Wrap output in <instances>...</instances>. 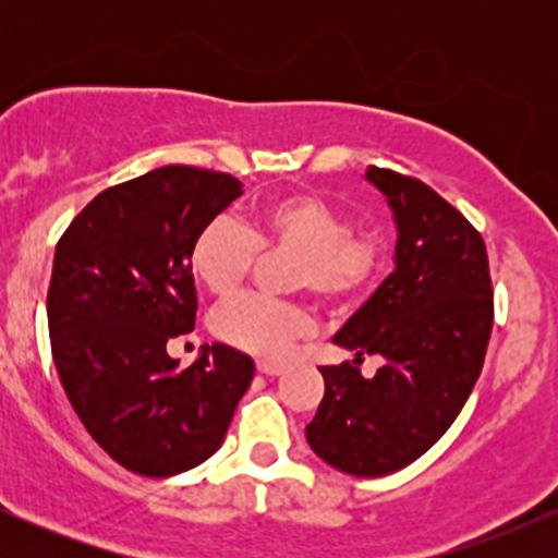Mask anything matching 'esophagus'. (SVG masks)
<instances>
[{
    "instance_id": "obj_1",
    "label": "esophagus",
    "mask_w": 558,
    "mask_h": 558,
    "mask_svg": "<svg viewBox=\"0 0 558 558\" xmlns=\"http://www.w3.org/2000/svg\"><path fill=\"white\" fill-rule=\"evenodd\" d=\"M257 369H259L262 375H267V377H278V375L286 373V364H280V362H259Z\"/></svg>"
}]
</instances>
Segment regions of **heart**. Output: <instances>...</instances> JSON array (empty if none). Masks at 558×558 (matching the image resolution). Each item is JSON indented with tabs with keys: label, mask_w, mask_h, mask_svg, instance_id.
Returning a JSON list of instances; mask_svg holds the SVG:
<instances>
[{
	"label": "heart",
	"mask_w": 558,
	"mask_h": 558,
	"mask_svg": "<svg viewBox=\"0 0 558 558\" xmlns=\"http://www.w3.org/2000/svg\"><path fill=\"white\" fill-rule=\"evenodd\" d=\"M259 252L296 254L291 288L338 306L377 283L390 259V233L375 222L351 226L349 215L323 196L283 194L259 204L246 226L230 215L209 220L191 246V272L213 296L226 299L239 291ZM213 325L235 349L278 360L315 328V317L299 301L246 293L222 304Z\"/></svg>",
	"instance_id": "heart-1"
}]
</instances>
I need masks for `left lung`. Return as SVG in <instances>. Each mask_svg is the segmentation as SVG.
I'll return each instance as SVG.
<instances>
[{"label": "left lung", "instance_id": "obj_1", "mask_svg": "<svg viewBox=\"0 0 558 558\" xmlns=\"http://www.w3.org/2000/svg\"><path fill=\"white\" fill-rule=\"evenodd\" d=\"M388 196L399 241L396 270L336 341L384 356L375 378L351 362L319 367L325 396L306 440L323 462L356 477L412 464L459 417L475 388L493 328L488 252L480 230L420 178L369 168Z\"/></svg>", "mask_w": 558, "mask_h": 558}]
</instances>
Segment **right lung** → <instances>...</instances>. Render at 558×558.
Returning a JSON list of instances; mask_svg holds the SVG:
<instances>
[{"label":"right lung","mask_w":558,"mask_h":558,"mask_svg":"<svg viewBox=\"0 0 558 558\" xmlns=\"http://www.w3.org/2000/svg\"><path fill=\"white\" fill-rule=\"evenodd\" d=\"M243 183L165 165L110 185L57 241L49 338L75 414L125 470L170 477L220 448L254 362L215 343L178 369L170 338L196 323L191 246Z\"/></svg>","instance_id":"1"}]
</instances>
